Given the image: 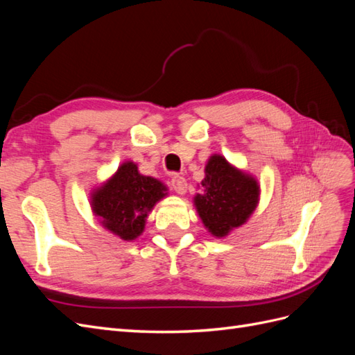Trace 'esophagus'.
Returning a JSON list of instances; mask_svg holds the SVG:
<instances>
[{
	"mask_svg": "<svg viewBox=\"0 0 355 355\" xmlns=\"http://www.w3.org/2000/svg\"><path fill=\"white\" fill-rule=\"evenodd\" d=\"M171 188H173L178 194H185L188 184H187V179L182 178V176H173L171 178Z\"/></svg>",
	"mask_w": 355,
	"mask_h": 355,
	"instance_id": "1",
	"label": "esophagus"
}]
</instances>
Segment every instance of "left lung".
Instances as JSON below:
<instances>
[{
  "label": "left lung",
  "mask_w": 355,
  "mask_h": 355,
  "mask_svg": "<svg viewBox=\"0 0 355 355\" xmlns=\"http://www.w3.org/2000/svg\"><path fill=\"white\" fill-rule=\"evenodd\" d=\"M201 187L204 192L196 196V207L204 227L218 239L241 227L259 201L256 179L231 166L222 155L210 157Z\"/></svg>",
  "instance_id": "1"
}]
</instances>
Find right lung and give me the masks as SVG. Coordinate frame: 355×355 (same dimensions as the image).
Instances as JSON below:
<instances>
[{
  "instance_id": "add662e5",
  "label": "right lung",
  "mask_w": 355,
  "mask_h": 355,
  "mask_svg": "<svg viewBox=\"0 0 355 355\" xmlns=\"http://www.w3.org/2000/svg\"><path fill=\"white\" fill-rule=\"evenodd\" d=\"M159 180L144 176L125 161L116 173L92 194V209L101 223L118 237L132 241L144 232L148 213L167 194Z\"/></svg>"
}]
</instances>
